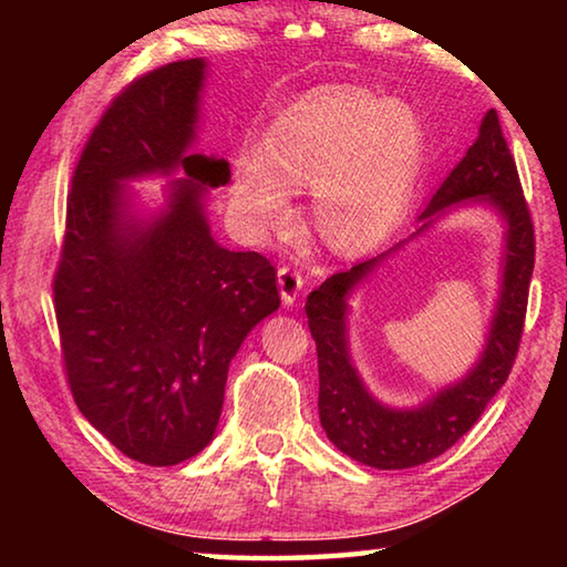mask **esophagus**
I'll return each mask as SVG.
<instances>
[{
  "instance_id": "34e87169",
  "label": "esophagus",
  "mask_w": 567,
  "mask_h": 567,
  "mask_svg": "<svg viewBox=\"0 0 567 567\" xmlns=\"http://www.w3.org/2000/svg\"><path fill=\"white\" fill-rule=\"evenodd\" d=\"M277 285H280L282 302L292 305L297 300V295L302 292V285H305L302 272L292 265H282L280 270H277Z\"/></svg>"
}]
</instances>
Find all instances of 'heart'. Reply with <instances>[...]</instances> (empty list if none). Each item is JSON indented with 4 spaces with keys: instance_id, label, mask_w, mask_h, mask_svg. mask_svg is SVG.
Here are the masks:
<instances>
[{
    "instance_id": "1",
    "label": "heart",
    "mask_w": 567,
    "mask_h": 567,
    "mask_svg": "<svg viewBox=\"0 0 567 567\" xmlns=\"http://www.w3.org/2000/svg\"><path fill=\"white\" fill-rule=\"evenodd\" d=\"M425 157V127L405 102L360 87L312 92L275 124L270 147L235 159L229 205L257 229L282 225L292 189L315 187V227L352 252L395 223Z\"/></svg>"
}]
</instances>
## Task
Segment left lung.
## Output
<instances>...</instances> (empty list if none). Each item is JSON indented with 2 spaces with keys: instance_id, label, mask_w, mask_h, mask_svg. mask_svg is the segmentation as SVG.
I'll use <instances>...</instances> for the list:
<instances>
[{
  "instance_id": "8db88e82",
  "label": "left lung",
  "mask_w": 567,
  "mask_h": 567,
  "mask_svg": "<svg viewBox=\"0 0 567 567\" xmlns=\"http://www.w3.org/2000/svg\"><path fill=\"white\" fill-rule=\"evenodd\" d=\"M465 203H487L507 223L503 287L497 300L491 334L465 380L440 390L415 410H392L364 390L348 350V295L364 275L375 270L388 255L408 243H398L388 252L352 265L324 280L307 295L305 312L310 332L318 344L320 370V422L324 433L344 455L378 470H405L427 463L453 447L487 402L511 375L517 348H520L527 292L535 265V229L527 209L515 159L503 137L497 112L491 110L480 124V134L465 157L445 177L443 185L420 215V227L412 237L425 233L440 215ZM410 237V239H412Z\"/></svg>"
}]
</instances>
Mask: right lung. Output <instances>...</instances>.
Masks as SVG:
<instances>
[{"instance_id": "obj_1", "label": "right lung", "mask_w": 567, "mask_h": 567, "mask_svg": "<svg viewBox=\"0 0 567 567\" xmlns=\"http://www.w3.org/2000/svg\"><path fill=\"white\" fill-rule=\"evenodd\" d=\"M203 60L132 80L92 130L72 175L54 312L72 398L110 443L145 465H177L213 440L229 360L280 307L260 252H229L205 217L229 162L192 155ZM168 213L140 224L121 182L168 174Z\"/></svg>"}]
</instances>
